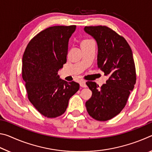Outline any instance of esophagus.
<instances>
[{
	"label": "esophagus",
	"mask_w": 152,
	"mask_h": 152,
	"mask_svg": "<svg viewBox=\"0 0 152 152\" xmlns=\"http://www.w3.org/2000/svg\"><path fill=\"white\" fill-rule=\"evenodd\" d=\"M80 86L82 87V88H86V87H87L86 84V82L84 80L80 81Z\"/></svg>",
	"instance_id": "obj_1"
}]
</instances>
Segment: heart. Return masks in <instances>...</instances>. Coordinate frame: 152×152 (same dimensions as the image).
<instances>
[{
    "instance_id": "obj_1",
    "label": "heart",
    "mask_w": 152,
    "mask_h": 152,
    "mask_svg": "<svg viewBox=\"0 0 152 152\" xmlns=\"http://www.w3.org/2000/svg\"><path fill=\"white\" fill-rule=\"evenodd\" d=\"M89 41H91V40H88V39H85V40H83V41H82L81 43H80V45H84V43H87V42H88Z\"/></svg>"
}]
</instances>
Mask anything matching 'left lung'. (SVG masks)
Here are the masks:
<instances>
[{
    "label": "left lung",
    "instance_id": "8db88e82",
    "mask_svg": "<svg viewBox=\"0 0 152 152\" xmlns=\"http://www.w3.org/2000/svg\"><path fill=\"white\" fill-rule=\"evenodd\" d=\"M84 31L96 41L98 67L109 77L106 84L86 82L92 92L86 102L89 115L100 121L111 119L127 104L136 82L133 53L122 36L107 26H86Z\"/></svg>",
    "mask_w": 152,
    "mask_h": 152
}]
</instances>
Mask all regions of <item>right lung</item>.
<instances>
[{
    "label": "right lung",
    "mask_w": 152,
    "mask_h": 152,
    "mask_svg": "<svg viewBox=\"0 0 152 152\" xmlns=\"http://www.w3.org/2000/svg\"><path fill=\"white\" fill-rule=\"evenodd\" d=\"M76 27L59 25L42 31L28 43L23 56L22 76L28 99L48 118L64 114L69 99L80 88L78 83L58 75L66 63L68 41Z\"/></svg>",
    "instance_id": "right-lung-1"
}]
</instances>
